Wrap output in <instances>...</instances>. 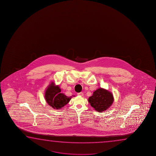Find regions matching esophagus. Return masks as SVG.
I'll return each mask as SVG.
<instances>
[{"label": "esophagus", "mask_w": 156, "mask_h": 156, "mask_svg": "<svg viewBox=\"0 0 156 156\" xmlns=\"http://www.w3.org/2000/svg\"><path fill=\"white\" fill-rule=\"evenodd\" d=\"M77 95H80V96H83V92L78 93Z\"/></svg>", "instance_id": "obj_1"}]
</instances>
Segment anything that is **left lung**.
<instances>
[{
  "mask_svg": "<svg viewBox=\"0 0 156 156\" xmlns=\"http://www.w3.org/2000/svg\"><path fill=\"white\" fill-rule=\"evenodd\" d=\"M114 101L113 95L108 90L98 88L93 95L88 98L90 105L99 112L105 111L112 105Z\"/></svg>",
  "mask_w": 156,
  "mask_h": 156,
  "instance_id": "8db88e82",
  "label": "left lung"
}]
</instances>
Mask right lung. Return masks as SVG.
Listing matches in <instances>:
<instances>
[{
    "mask_svg": "<svg viewBox=\"0 0 156 156\" xmlns=\"http://www.w3.org/2000/svg\"><path fill=\"white\" fill-rule=\"evenodd\" d=\"M61 88L58 86H55L54 82H51L45 91L46 102L53 108L57 110L63 108L71 99V97H67L63 93H61Z\"/></svg>",
    "mask_w": 156,
    "mask_h": 156,
    "instance_id": "obj_1",
    "label": "right lung"
}]
</instances>
